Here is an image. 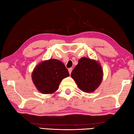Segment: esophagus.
<instances>
[{
    "mask_svg": "<svg viewBox=\"0 0 134 134\" xmlns=\"http://www.w3.org/2000/svg\"><path fill=\"white\" fill-rule=\"evenodd\" d=\"M69 73H70V74L71 73V71H72V68H70V69H69Z\"/></svg>",
    "mask_w": 134,
    "mask_h": 134,
    "instance_id": "obj_1",
    "label": "esophagus"
}]
</instances>
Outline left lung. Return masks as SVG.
<instances>
[{"mask_svg": "<svg viewBox=\"0 0 134 134\" xmlns=\"http://www.w3.org/2000/svg\"><path fill=\"white\" fill-rule=\"evenodd\" d=\"M103 69L98 61L89 58L79 59L71 76L81 91L93 92L98 88L103 79Z\"/></svg>", "mask_w": 134, "mask_h": 134, "instance_id": "8db88e82", "label": "left lung"}]
</instances>
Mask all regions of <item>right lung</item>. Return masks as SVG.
<instances>
[{
    "mask_svg": "<svg viewBox=\"0 0 134 134\" xmlns=\"http://www.w3.org/2000/svg\"><path fill=\"white\" fill-rule=\"evenodd\" d=\"M69 76L63 63L51 58L36 65L32 72V80L40 92L51 94L58 90L63 79Z\"/></svg>",
    "mask_w": 134,
    "mask_h": 134,
    "instance_id": "1",
    "label": "right lung"
}]
</instances>
